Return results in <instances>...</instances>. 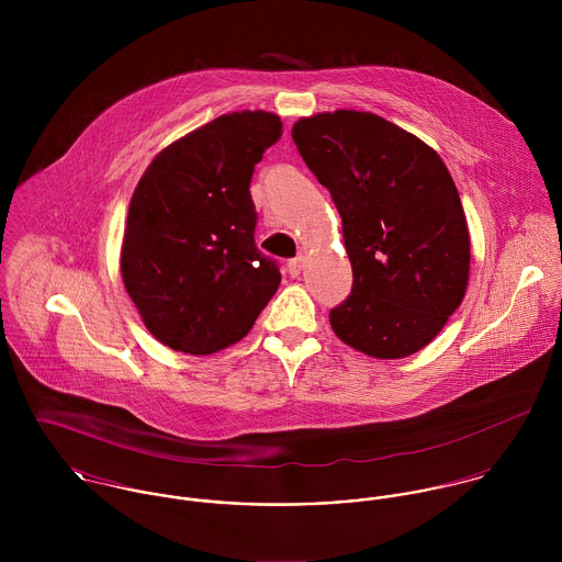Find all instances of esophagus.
Masks as SVG:
<instances>
[{
  "label": "esophagus",
  "mask_w": 562,
  "mask_h": 562,
  "mask_svg": "<svg viewBox=\"0 0 562 562\" xmlns=\"http://www.w3.org/2000/svg\"><path fill=\"white\" fill-rule=\"evenodd\" d=\"M301 270H303V257H294V259L288 261V274L292 279H296L301 274Z\"/></svg>",
  "instance_id": "34e87169"
}]
</instances>
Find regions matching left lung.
<instances>
[{"label":"left lung","instance_id":"1","mask_svg":"<svg viewBox=\"0 0 562 562\" xmlns=\"http://www.w3.org/2000/svg\"><path fill=\"white\" fill-rule=\"evenodd\" d=\"M301 158L330 192L352 266L335 335L376 359L435 339L470 281V229L446 164L372 112L335 110L294 123Z\"/></svg>","mask_w":562,"mask_h":562}]
</instances>
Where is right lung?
Here are the masks:
<instances>
[{
  "instance_id": "right-lung-1",
  "label": "right lung",
  "mask_w": 562,
  "mask_h": 562,
  "mask_svg": "<svg viewBox=\"0 0 562 562\" xmlns=\"http://www.w3.org/2000/svg\"><path fill=\"white\" fill-rule=\"evenodd\" d=\"M281 119L244 110L175 140L140 177L121 274L149 333L188 355H212L252 328L281 283L255 246L250 177L281 136Z\"/></svg>"
}]
</instances>
